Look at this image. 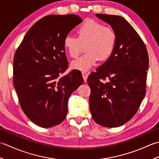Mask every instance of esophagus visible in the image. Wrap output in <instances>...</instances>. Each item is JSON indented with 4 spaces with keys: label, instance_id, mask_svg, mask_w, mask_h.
I'll return each mask as SVG.
<instances>
[{
    "label": "esophagus",
    "instance_id": "1",
    "mask_svg": "<svg viewBox=\"0 0 159 159\" xmlns=\"http://www.w3.org/2000/svg\"><path fill=\"white\" fill-rule=\"evenodd\" d=\"M82 75H83L84 80H85V82H86L87 81V77H88V74H87L85 72H82Z\"/></svg>",
    "mask_w": 159,
    "mask_h": 159
}]
</instances>
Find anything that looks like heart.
Segmentation results:
<instances>
[{
	"label": "heart",
	"mask_w": 159,
	"mask_h": 159,
	"mask_svg": "<svg viewBox=\"0 0 159 159\" xmlns=\"http://www.w3.org/2000/svg\"><path fill=\"white\" fill-rule=\"evenodd\" d=\"M78 38L67 35L63 41L66 51L72 58H76L85 46L86 54L73 61L71 64L74 70L87 71L97 63L98 59L105 61L114 52L117 35L109 26H104L97 20L87 19L77 29Z\"/></svg>",
	"instance_id": "b5f03b06"
}]
</instances>
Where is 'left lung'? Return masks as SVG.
<instances>
[{
  "label": "left lung",
  "instance_id": "8db88e82",
  "mask_svg": "<svg viewBox=\"0 0 159 159\" xmlns=\"http://www.w3.org/2000/svg\"><path fill=\"white\" fill-rule=\"evenodd\" d=\"M96 16L112 26L117 43L110 58L87 79L90 111L99 125L118 127L133 117L146 95L149 57L142 39L124 18Z\"/></svg>",
  "mask_w": 159,
  "mask_h": 159
}]
</instances>
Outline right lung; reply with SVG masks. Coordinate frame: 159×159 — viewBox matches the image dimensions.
<instances>
[{"label":"right lung","instance_id":"1","mask_svg":"<svg viewBox=\"0 0 159 159\" xmlns=\"http://www.w3.org/2000/svg\"><path fill=\"white\" fill-rule=\"evenodd\" d=\"M83 21L77 15H49L36 22L17 48L13 85L24 113L42 128L61 124L71 94L84 80L79 70L61 74L68 67L63 39Z\"/></svg>","mask_w":159,"mask_h":159}]
</instances>
